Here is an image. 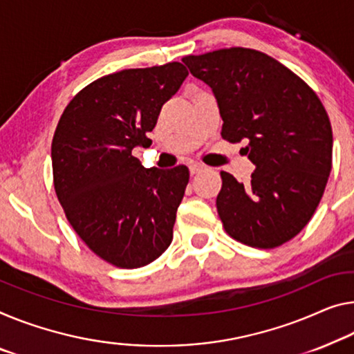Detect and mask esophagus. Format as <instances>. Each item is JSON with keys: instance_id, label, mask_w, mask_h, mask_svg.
Returning a JSON list of instances; mask_svg holds the SVG:
<instances>
[{"instance_id": "obj_1", "label": "esophagus", "mask_w": 354, "mask_h": 354, "mask_svg": "<svg viewBox=\"0 0 354 354\" xmlns=\"http://www.w3.org/2000/svg\"><path fill=\"white\" fill-rule=\"evenodd\" d=\"M204 166L201 165V162H193V165H189V172L192 174H198L199 171H203Z\"/></svg>"}]
</instances>
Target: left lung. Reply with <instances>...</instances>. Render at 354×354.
Masks as SVG:
<instances>
[{
	"label": "left lung",
	"mask_w": 354,
	"mask_h": 354,
	"mask_svg": "<svg viewBox=\"0 0 354 354\" xmlns=\"http://www.w3.org/2000/svg\"><path fill=\"white\" fill-rule=\"evenodd\" d=\"M182 62L212 88L230 142L247 140L248 183L223 171L216 210L239 242L274 248L304 230L333 167V128L315 91L263 52L232 47Z\"/></svg>",
	"instance_id": "obj_1"
}]
</instances>
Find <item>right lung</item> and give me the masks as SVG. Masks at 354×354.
Masks as SVG:
<instances>
[{
	"label": "right lung",
	"mask_w": 354,
	"mask_h": 354,
	"mask_svg": "<svg viewBox=\"0 0 354 354\" xmlns=\"http://www.w3.org/2000/svg\"><path fill=\"white\" fill-rule=\"evenodd\" d=\"M188 71L174 62L104 75L74 96L52 140L53 183L71 226L97 257L138 269L165 253L189 172L144 167L165 102Z\"/></svg>",
	"instance_id": "1"
}]
</instances>
